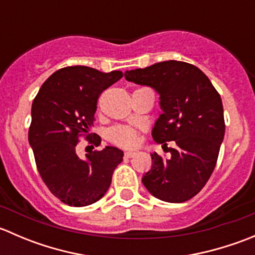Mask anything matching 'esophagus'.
I'll return each mask as SVG.
<instances>
[{
	"label": "esophagus",
	"instance_id": "esophagus-1",
	"mask_svg": "<svg viewBox=\"0 0 255 255\" xmlns=\"http://www.w3.org/2000/svg\"><path fill=\"white\" fill-rule=\"evenodd\" d=\"M134 155H135L134 151H126L125 153L126 158H132V156H134Z\"/></svg>",
	"mask_w": 255,
	"mask_h": 255
}]
</instances>
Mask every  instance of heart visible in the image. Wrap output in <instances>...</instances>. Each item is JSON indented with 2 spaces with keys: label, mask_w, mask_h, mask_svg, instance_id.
Segmentation results:
<instances>
[{
  "label": "heart",
  "mask_w": 255,
  "mask_h": 255,
  "mask_svg": "<svg viewBox=\"0 0 255 255\" xmlns=\"http://www.w3.org/2000/svg\"><path fill=\"white\" fill-rule=\"evenodd\" d=\"M109 138L113 143L118 144L121 146H134L138 143L137 132L132 128L125 127V126H118L113 127L109 133Z\"/></svg>",
  "instance_id": "1"
}]
</instances>
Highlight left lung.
Returning a JSON list of instances; mask_svg holds the SVG:
<instances>
[{"instance_id":"1","label":"left lung","mask_w":255,"mask_h":255,"mask_svg":"<svg viewBox=\"0 0 255 255\" xmlns=\"http://www.w3.org/2000/svg\"><path fill=\"white\" fill-rule=\"evenodd\" d=\"M127 81L159 95L160 115L151 129L156 143L175 142L170 158L151 153V168L142 177L145 189L165 202H185L210 179L225 137L220 94L210 79L189 63L168 60L125 73Z\"/></svg>"}]
</instances>
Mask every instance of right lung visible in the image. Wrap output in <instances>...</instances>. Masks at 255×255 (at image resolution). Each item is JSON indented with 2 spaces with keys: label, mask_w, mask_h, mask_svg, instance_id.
I'll list each match as a JSON object with an SVG mask.
<instances>
[{
  "label": "right lung",
  "mask_w": 255,
  "mask_h": 255,
  "mask_svg": "<svg viewBox=\"0 0 255 255\" xmlns=\"http://www.w3.org/2000/svg\"><path fill=\"white\" fill-rule=\"evenodd\" d=\"M122 76L68 66L49 76L33 101L28 140L38 171L51 194L69 206H89L104 197L122 161L123 151L110 145L85 159L76 154L80 134L91 135L100 94ZM90 142L101 143L97 137Z\"/></svg>",
  "instance_id": "right-lung-1"
}]
</instances>
